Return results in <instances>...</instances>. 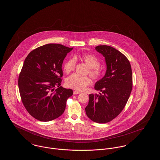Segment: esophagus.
<instances>
[{
	"instance_id": "1",
	"label": "esophagus",
	"mask_w": 160,
	"mask_h": 160,
	"mask_svg": "<svg viewBox=\"0 0 160 160\" xmlns=\"http://www.w3.org/2000/svg\"><path fill=\"white\" fill-rule=\"evenodd\" d=\"M74 95H76V94H79V93H80V92L77 91H74V93H73Z\"/></svg>"
}]
</instances>
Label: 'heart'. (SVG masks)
<instances>
[{
  "mask_svg": "<svg viewBox=\"0 0 160 160\" xmlns=\"http://www.w3.org/2000/svg\"><path fill=\"white\" fill-rule=\"evenodd\" d=\"M79 58L84 62L89 67L88 74L94 80H99L103 76L104 71L100 67L99 59L93 54L82 53L79 54ZM76 65V59L75 58H71L66 61L63 65L65 72L69 73L73 71ZM91 83V80L88 76H80L74 74L69 76L65 81L67 86L77 91H83Z\"/></svg>",
  "mask_w": 160,
  "mask_h": 160,
  "instance_id": "heart-1",
  "label": "heart"
}]
</instances>
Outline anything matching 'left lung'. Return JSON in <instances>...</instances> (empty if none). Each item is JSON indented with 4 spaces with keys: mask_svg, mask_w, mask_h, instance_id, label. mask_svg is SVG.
Segmentation results:
<instances>
[{
    "mask_svg": "<svg viewBox=\"0 0 160 160\" xmlns=\"http://www.w3.org/2000/svg\"><path fill=\"white\" fill-rule=\"evenodd\" d=\"M95 50L105 57L106 73L95 86L101 93L89 95L85 111L92 121L104 123L112 121L124 108L132 91V75L129 61L121 52L108 46H97Z\"/></svg>",
    "mask_w": 160,
    "mask_h": 160,
    "instance_id": "left-lung-1",
    "label": "left lung"
}]
</instances>
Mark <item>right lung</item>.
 <instances>
[{
    "instance_id": "obj_1",
    "label": "right lung",
    "mask_w": 160,
    "mask_h": 160,
    "mask_svg": "<svg viewBox=\"0 0 160 160\" xmlns=\"http://www.w3.org/2000/svg\"><path fill=\"white\" fill-rule=\"evenodd\" d=\"M73 48L48 44L31 52L25 59L18 76V88L23 105L32 117L48 122L65 111L72 89L61 87L62 65Z\"/></svg>"
}]
</instances>
